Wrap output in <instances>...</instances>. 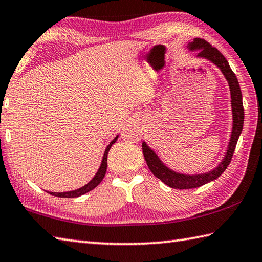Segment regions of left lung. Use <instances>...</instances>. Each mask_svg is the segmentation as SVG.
Returning a JSON list of instances; mask_svg holds the SVG:
<instances>
[{"instance_id": "8db88e82", "label": "left lung", "mask_w": 262, "mask_h": 262, "mask_svg": "<svg viewBox=\"0 0 262 262\" xmlns=\"http://www.w3.org/2000/svg\"><path fill=\"white\" fill-rule=\"evenodd\" d=\"M186 48L194 52L198 50L196 57L208 59L209 62L215 64L221 72L223 73L230 89V96H231V109H232V130L230 140H229L227 153L222 159V161L219 163L217 167H215L213 170L204 173H196V175H186V173H180L171 170L164 164L157 153L149 147V146L143 141V153L146 160V163L149 168V170L153 172L155 177L161 180L164 184L172 187V189H194L201 185L207 184V183L215 181L226 171L229 163L231 162V158L235 152L236 145L238 138L242 134L243 124H244V108H243V96L239 84H238L237 77L229 66L226 57L219 52L216 48L212 47L207 41L203 39L195 38L192 42H189Z\"/></svg>"}]
</instances>
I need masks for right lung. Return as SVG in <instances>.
Returning a JSON list of instances; mask_svg holds the SVG:
<instances>
[{"label": "right lung", "instance_id": "1", "mask_svg": "<svg viewBox=\"0 0 262 262\" xmlns=\"http://www.w3.org/2000/svg\"><path fill=\"white\" fill-rule=\"evenodd\" d=\"M118 138V135L115 137V138L110 141V144L107 146V148H105L104 153H103V158H102V161H101V164H100V168L98 172L95 173L94 177L92 178V180L87 183L86 185H84L82 187H79V189L77 190H73V191H68V192H48V193L53 194L55 196H59V198H76V196H80L82 194L87 193V192H90L94 189V187L98 186L101 181L103 180V177L105 175V171H107V157H108V152L109 149L112 148L113 144L116 143V140Z\"/></svg>", "mask_w": 262, "mask_h": 262}]
</instances>
